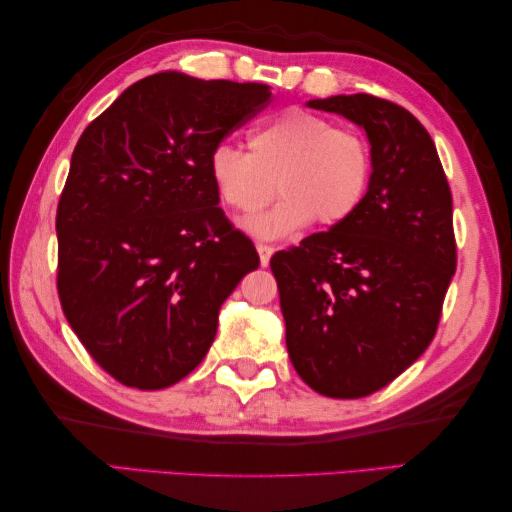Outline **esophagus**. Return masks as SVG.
<instances>
[{
  "mask_svg": "<svg viewBox=\"0 0 512 512\" xmlns=\"http://www.w3.org/2000/svg\"><path fill=\"white\" fill-rule=\"evenodd\" d=\"M256 251H258V256H261V265H263V267L270 265V258H272V254H274V247H272V245H263V242H258Z\"/></svg>",
  "mask_w": 512,
  "mask_h": 512,
  "instance_id": "esophagus-1",
  "label": "esophagus"
}]
</instances>
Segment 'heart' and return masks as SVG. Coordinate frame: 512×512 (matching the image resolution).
Listing matches in <instances>:
<instances>
[{"mask_svg": "<svg viewBox=\"0 0 512 512\" xmlns=\"http://www.w3.org/2000/svg\"><path fill=\"white\" fill-rule=\"evenodd\" d=\"M247 147H215L208 174L222 204L238 215L261 211L274 190L281 195L270 213L247 224L258 238L290 236L308 222L338 226L363 204L374 158L356 129L333 127L308 108H286L256 124Z\"/></svg>", "mask_w": 512, "mask_h": 512, "instance_id": "b5f03b06", "label": "heart"}]
</instances>
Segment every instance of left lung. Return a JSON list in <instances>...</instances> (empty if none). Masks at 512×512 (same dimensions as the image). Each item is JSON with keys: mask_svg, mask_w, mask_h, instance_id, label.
<instances>
[{"mask_svg": "<svg viewBox=\"0 0 512 512\" xmlns=\"http://www.w3.org/2000/svg\"><path fill=\"white\" fill-rule=\"evenodd\" d=\"M363 127L372 179L347 222L270 261L288 356L315 392L358 399L381 390L431 345L456 238L451 190L420 120L374 95L311 99Z\"/></svg>", "mask_w": 512, "mask_h": 512, "instance_id": "1", "label": "left lung"}]
</instances>
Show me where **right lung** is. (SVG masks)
Listing matches in <instances>:
<instances>
[{
    "mask_svg": "<svg viewBox=\"0 0 512 512\" xmlns=\"http://www.w3.org/2000/svg\"><path fill=\"white\" fill-rule=\"evenodd\" d=\"M270 97L263 83L158 72L81 133L56 211V288L115 381L161 390L188 376L224 299L261 263L220 208L208 156Z\"/></svg>",
    "mask_w": 512,
    "mask_h": 512,
    "instance_id": "add662e5",
    "label": "right lung"
}]
</instances>
